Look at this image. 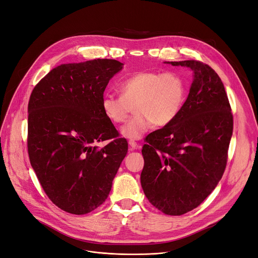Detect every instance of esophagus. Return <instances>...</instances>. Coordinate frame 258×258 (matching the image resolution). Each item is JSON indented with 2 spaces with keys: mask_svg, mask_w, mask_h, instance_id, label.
Instances as JSON below:
<instances>
[{
  "mask_svg": "<svg viewBox=\"0 0 258 258\" xmlns=\"http://www.w3.org/2000/svg\"><path fill=\"white\" fill-rule=\"evenodd\" d=\"M128 145H130V147H131V149H133V150L139 148V144H138L137 142H135L134 140H130V141H128Z\"/></svg>",
  "mask_w": 258,
  "mask_h": 258,
  "instance_id": "obj_1",
  "label": "esophagus"
}]
</instances>
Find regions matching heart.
Wrapping results in <instances>:
<instances>
[{
    "label": "heart",
    "instance_id": "heart-1",
    "mask_svg": "<svg viewBox=\"0 0 258 258\" xmlns=\"http://www.w3.org/2000/svg\"><path fill=\"white\" fill-rule=\"evenodd\" d=\"M118 90L120 97L105 93L101 106L108 120L123 122L132 108L135 115L121 127L127 139H140L149 127H162L172 123L181 113L187 86L183 77L175 72L142 71L123 79Z\"/></svg>",
    "mask_w": 258,
    "mask_h": 258
}]
</instances>
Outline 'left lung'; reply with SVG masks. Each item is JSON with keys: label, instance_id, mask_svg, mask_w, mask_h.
Returning <instances> with one entry per match:
<instances>
[{"label": "left lung", "instance_id": "8db88e82", "mask_svg": "<svg viewBox=\"0 0 258 258\" xmlns=\"http://www.w3.org/2000/svg\"><path fill=\"white\" fill-rule=\"evenodd\" d=\"M167 63L191 69L194 81L177 118L146 137L141 185L155 208L179 216L200 206L222 178L233 120L212 68L199 60Z\"/></svg>", "mask_w": 258, "mask_h": 258}]
</instances>
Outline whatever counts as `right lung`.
I'll use <instances>...</instances> for the list:
<instances>
[{
  "instance_id": "obj_1",
  "label": "right lung",
  "mask_w": 258,
  "mask_h": 258,
  "mask_svg": "<svg viewBox=\"0 0 258 258\" xmlns=\"http://www.w3.org/2000/svg\"><path fill=\"white\" fill-rule=\"evenodd\" d=\"M123 63L98 58L60 64L40 80L29 101L28 151L43 190L59 209L87 214L109 196L127 143L101 102ZM111 141L99 150L97 142Z\"/></svg>"
}]
</instances>
